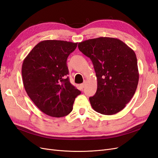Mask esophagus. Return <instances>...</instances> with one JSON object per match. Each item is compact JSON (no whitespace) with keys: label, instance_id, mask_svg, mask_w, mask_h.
I'll return each instance as SVG.
<instances>
[{"label":"esophagus","instance_id":"1","mask_svg":"<svg viewBox=\"0 0 158 158\" xmlns=\"http://www.w3.org/2000/svg\"><path fill=\"white\" fill-rule=\"evenodd\" d=\"M85 83L81 84L80 85V88H81L83 89V88H84V87H85Z\"/></svg>","mask_w":158,"mask_h":158}]
</instances>
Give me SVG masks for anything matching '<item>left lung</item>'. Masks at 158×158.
<instances>
[{
  "instance_id": "left-lung-1",
  "label": "left lung",
  "mask_w": 158,
  "mask_h": 158,
  "mask_svg": "<svg viewBox=\"0 0 158 158\" xmlns=\"http://www.w3.org/2000/svg\"><path fill=\"white\" fill-rule=\"evenodd\" d=\"M92 61L98 80L96 93L89 98L95 111L111 115L121 111L135 95L139 80L135 51L121 40L100 37L78 44Z\"/></svg>"
}]
</instances>
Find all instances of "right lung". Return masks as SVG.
Listing matches in <instances>:
<instances>
[{
    "mask_svg": "<svg viewBox=\"0 0 158 158\" xmlns=\"http://www.w3.org/2000/svg\"><path fill=\"white\" fill-rule=\"evenodd\" d=\"M78 43L45 40L37 44L23 61L22 75L28 96L47 115L62 117L73 109L81 92L72 84L66 65Z\"/></svg>",
    "mask_w": 158,
    "mask_h": 158,
    "instance_id": "add662e5",
    "label": "right lung"
}]
</instances>
